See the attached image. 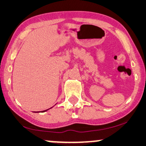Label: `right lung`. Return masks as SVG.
Segmentation results:
<instances>
[{
    "mask_svg": "<svg viewBox=\"0 0 146 146\" xmlns=\"http://www.w3.org/2000/svg\"><path fill=\"white\" fill-rule=\"evenodd\" d=\"M49 109H50V108H49ZM49 109H47V110H44V111H42V112H46V111H47V110H49Z\"/></svg>",
    "mask_w": 146,
    "mask_h": 146,
    "instance_id": "add662e5",
    "label": "right lung"
}]
</instances>
